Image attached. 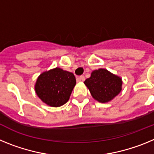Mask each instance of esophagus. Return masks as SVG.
Masks as SVG:
<instances>
[{
  "label": "esophagus",
  "instance_id": "esophagus-1",
  "mask_svg": "<svg viewBox=\"0 0 154 154\" xmlns=\"http://www.w3.org/2000/svg\"><path fill=\"white\" fill-rule=\"evenodd\" d=\"M85 79V76H83V75H81L77 78V81L78 82H82V81H84Z\"/></svg>",
  "mask_w": 154,
  "mask_h": 154
}]
</instances>
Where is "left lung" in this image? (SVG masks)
Listing matches in <instances>:
<instances>
[{
    "label": "left lung",
    "mask_w": 154,
    "mask_h": 154,
    "mask_svg": "<svg viewBox=\"0 0 154 154\" xmlns=\"http://www.w3.org/2000/svg\"><path fill=\"white\" fill-rule=\"evenodd\" d=\"M94 99L102 103L113 99L122 90V79L108 70L99 69L91 73L84 82Z\"/></svg>",
    "instance_id": "8db88e82"
}]
</instances>
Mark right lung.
<instances>
[{"label": "right lung", "mask_w": 154, "mask_h": 154, "mask_svg": "<svg viewBox=\"0 0 154 154\" xmlns=\"http://www.w3.org/2000/svg\"><path fill=\"white\" fill-rule=\"evenodd\" d=\"M75 84L73 73L55 68L38 76L35 89L43 103L50 106L58 107L69 101Z\"/></svg>", "instance_id": "1"}]
</instances>
